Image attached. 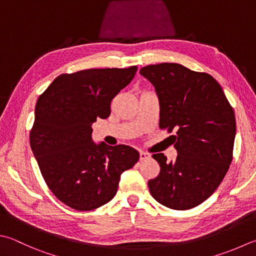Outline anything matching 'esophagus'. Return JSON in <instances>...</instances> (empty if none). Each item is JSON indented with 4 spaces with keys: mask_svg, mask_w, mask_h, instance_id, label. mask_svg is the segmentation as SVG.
I'll return each mask as SVG.
<instances>
[{
    "mask_svg": "<svg viewBox=\"0 0 256 256\" xmlns=\"http://www.w3.org/2000/svg\"><path fill=\"white\" fill-rule=\"evenodd\" d=\"M150 157H152V156L149 155V154H147V152H139V160H140V162L147 160V159H149Z\"/></svg>",
    "mask_w": 256,
    "mask_h": 256,
    "instance_id": "obj_1",
    "label": "esophagus"
}]
</instances>
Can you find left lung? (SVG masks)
Wrapping results in <instances>:
<instances>
[{
    "label": "left lung",
    "instance_id": "8db88e82",
    "mask_svg": "<svg viewBox=\"0 0 256 256\" xmlns=\"http://www.w3.org/2000/svg\"><path fill=\"white\" fill-rule=\"evenodd\" d=\"M140 74L154 84L160 104L159 128L167 129L178 152L175 162L154 154L160 172L148 182L158 203L190 210L216 190L233 159L236 122L220 84L205 72L178 64L146 66Z\"/></svg>",
    "mask_w": 256,
    "mask_h": 256
}]
</instances>
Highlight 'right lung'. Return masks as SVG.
<instances>
[{"instance_id":"right-lung-1","label":"right lung","mask_w":256,"mask_h":256,"mask_svg":"<svg viewBox=\"0 0 256 256\" xmlns=\"http://www.w3.org/2000/svg\"><path fill=\"white\" fill-rule=\"evenodd\" d=\"M137 66L64 74L38 97L30 144L43 180L58 200L76 210L112 200L120 175L138 162L124 144H96L91 124L109 117L110 104L129 84Z\"/></svg>"}]
</instances>
